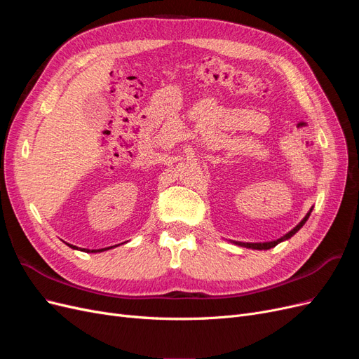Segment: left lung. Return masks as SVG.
Instances as JSON below:
<instances>
[{
	"label": "left lung",
	"instance_id": "1",
	"mask_svg": "<svg viewBox=\"0 0 359 359\" xmlns=\"http://www.w3.org/2000/svg\"><path fill=\"white\" fill-rule=\"evenodd\" d=\"M310 212H311V210L307 212V215L304 217V219L301 220V223L297 226V227H293V229L289 232V233H286L285 236H281L280 240H276V241H269V243H256V244H248V243H236L238 245H243V247H248V248H255V250H268V248H273V247H276L278 243H281V241H285V240H289V238L292 236V235H295L301 227L304 226V223L307 222V219L310 217Z\"/></svg>",
	"mask_w": 359,
	"mask_h": 359
}]
</instances>
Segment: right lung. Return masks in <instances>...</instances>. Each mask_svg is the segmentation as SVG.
I'll use <instances>...</instances> for the list:
<instances>
[{"instance_id":"add662e5","label":"right lung","mask_w":359,"mask_h":359,"mask_svg":"<svg viewBox=\"0 0 359 359\" xmlns=\"http://www.w3.org/2000/svg\"><path fill=\"white\" fill-rule=\"evenodd\" d=\"M70 245V244H69ZM72 248H78V247H74V245H70ZM107 248H111V247H107ZM107 248H99V250H91V252H94V253H97V252H103V250H107ZM83 252H90L88 248H83Z\"/></svg>"}]
</instances>
